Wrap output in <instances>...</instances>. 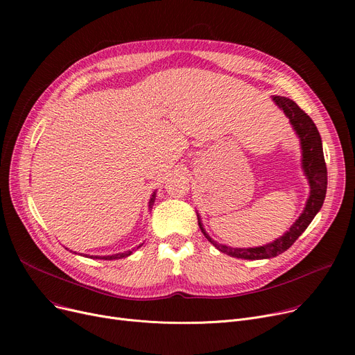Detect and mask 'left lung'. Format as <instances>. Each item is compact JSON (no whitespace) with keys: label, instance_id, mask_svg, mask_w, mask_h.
<instances>
[{"label":"left lung","instance_id":"1","mask_svg":"<svg viewBox=\"0 0 355 355\" xmlns=\"http://www.w3.org/2000/svg\"><path fill=\"white\" fill-rule=\"evenodd\" d=\"M273 102L281 107L285 115L289 118L291 125L293 126L295 132L297 134L301 139V148H302V168L304 173L308 178L311 193L309 198L306 200V206L291 229L279 239L273 240L272 243H268L265 246H259V248H249V249H240V248H230L220 245L217 241H214L207 233L204 230L201 220L198 217V226L202 232V234L206 236V239L210 241V243L220 252L226 253L232 257H239V259H248V260H259V259H270L277 254L284 253L288 250L296 239L300 237L306 227L309 226V223L313 220L322 207L325 194H327V165L324 159V151H322V141L321 135L316 129L313 121L305 114V112L297 106L293 101L285 96H273Z\"/></svg>","mask_w":355,"mask_h":355}]
</instances>
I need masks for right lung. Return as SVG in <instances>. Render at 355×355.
Wrapping results in <instances>:
<instances>
[{"mask_svg": "<svg viewBox=\"0 0 355 355\" xmlns=\"http://www.w3.org/2000/svg\"><path fill=\"white\" fill-rule=\"evenodd\" d=\"M154 201H155V193L153 194L151 200H149V209H153ZM138 248H141V246H138ZM132 250H134V249H132ZM132 250H128V252H125V253H118V254H110V256H86V254H83V256H86V257H93V259L114 260V259H122V257H126V256H129V254H132Z\"/></svg>", "mask_w": 355, "mask_h": 355, "instance_id": "right-lung-1", "label": "right lung"}]
</instances>
